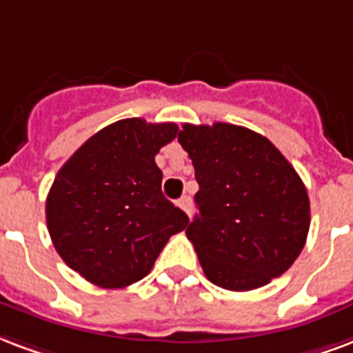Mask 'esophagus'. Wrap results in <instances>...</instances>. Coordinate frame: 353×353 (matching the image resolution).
Here are the masks:
<instances>
[{
  "label": "esophagus",
  "mask_w": 353,
  "mask_h": 353,
  "mask_svg": "<svg viewBox=\"0 0 353 353\" xmlns=\"http://www.w3.org/2000/svg\"><path fill=\"white\" fill-rule=\"evenodd\" d=\"M177 205L181 207L183 211L187 212L188 216H190V214H192V200H190V196H183L181 200L177 201Z\"/></svg>",
  "instance_id": "esophagus-1"
}]
</instances>
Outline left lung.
Returning <instances> with one entry per match:
<instances>
[{
  "instance_id": "1",
  "label": "left lung",
  "mask_w": 353,
  "mask_h": 353,
  "mask_svg": "<svg viewBox=\"0 0 353 353\" xmlns=\"http://www.w3.org/2000/svg\"><path fill=\"white\" fill-rule=\"evenodd\" d=\"M177 141L200 185V212L187 236L207 279L254 290L287 272L311 222L307 190L292 165L266 137L233 123H185Z\"/></svg>"
}]
</instances>
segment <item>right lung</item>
I'll return each instance as SVG.
<instances>
[{"instance_id": "1", "label": "right lung", "mask_w": 353, "mask_h": 353, "mask_svg": "<svg viewBox=\"0 0 353 353\" xmlns=\"http://www.w3.org/2000/svg\"><path fill=\"white\" fill-rule=\"evenodd\" d=\"M172 122L128 118L92 134L63 165L46 200L53 246L66 265L103 289L150 274L188 216L163 196L155 155L176 139Z\"/></svg>"}]
</instances>
